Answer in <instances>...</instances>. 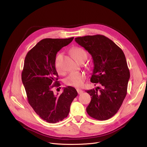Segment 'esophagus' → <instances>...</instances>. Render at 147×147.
Here are the masks:
<instances>
[{
    "instance_id": "obj_1",
    "label": "esophagus",
    "mask_w": 147,
    "mask_h": 147,
    "mask_svg": "<svg viewBox=\"0 0 147 147\" xmlns=\"http://www.w3.org/2000/svg\"><path fill=\"white\" fill-rule=\"evenodd\" d=\"M77 91L78 94H80L83 93V91L82 90L79 89H77Z\"/></svg>"
}]
</instances>
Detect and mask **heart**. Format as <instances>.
I'll list each match as a JSON object with an SVG mask.
<instances>
[{
    "instance_id": "1",
    "label": "heart",
    "mask_w": 147,
    "mask_h": 147,
    "mask_svg": "<svg viewBox=\"0 0 147 147\" xmlns=\"http://www.w3.org/2000/svg\"><path fill=\"white\" fill-rule=\"evenodd\" d=\"M71 54L74 56L75 59L77 61H80L81 60L86 59L87 53L82 48L75 47L73 48L71 51ZM63 57V53H58L55 58V67L57 71L59 74H63L64 71L61 66V61ZM86 76L83 72H73L68 75L64 79V83L67 86L80 87H82L86 80Z\"/></svg>"
}]
</instances>
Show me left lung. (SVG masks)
Instances as JSON below:
<instances>
[{
    "mask_svg": "<svg viewBox=\"0 0 147 147\" xmlns=\"http://www.w3.org/2000/svg\"><path fill=\"white\" fill-rule=\"evenodd\" d=\"M75 41L92 57L94 67L90 82L102 86V89L97 87L86 91L92 96L86 111L96 119H109L119 111L127 93L130 73L125 54L104 35L77 37Z\"/></svg>",
    "mask_w": 147,
    "mask_h": 147,
    "instance_id": "left-lung-1",
    "label": "left lung"
}]
</instances>
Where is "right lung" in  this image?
<instances>
[{
    "mask_svg": "<svg viewBox=\"0 0 147 147\" xmlns=\"http://www.w3.org/2000/svg\"><path fill=\"white\" fill-rule=\"evenodd\" d=\"M73 39H44L25 58L22 81L28 102L36 113L48 123H57L67 118L71 103L77 96L75 88L71 86L64 87L60 96L55 95L52 90L60 85L54 64L56 54Z\"/></svg>",
    "mask_w": 147,
    "mask_h": 147,
    "instance_id": "right-lung-1",
    "label": "right lung"
}]
</instances>
